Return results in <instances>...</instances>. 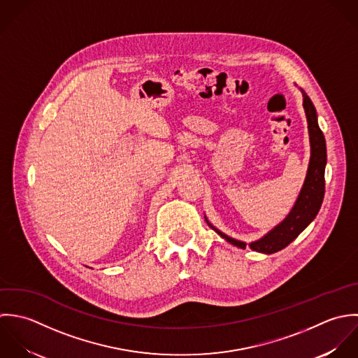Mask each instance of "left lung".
I'll use <instances>...</instances> for the list:
<instances>
[{"label":"left lung","instance_id":"8db88e82","mask_svg":"<svg viewBox=\"0 0 358 358\" xmlns=\"http://www.w3.org/2000/svg\"><path fill=\"white\" fill-rule=\"evenodd\" d=\"M301 94H303V106L307 116L310 143H311V157H310V164L307 170V177L300 191V195L296 201V205L293 206L292 212L285 220L278 227H275L271 232H268L264 238L250 243V249L260 253L271 255L286 248L315 218L324 201L327 145H325L324 134L317 122L315 108L311 99L308 98V95L304 92V90H301ZM212 228L220 236H222L227 242L232 243L234 246H238L241 249L246 248L245 242L229 238L228 235L215 229V227Z\"/></svg>","mask_w":358,"mask_h":358}]
</instances>
